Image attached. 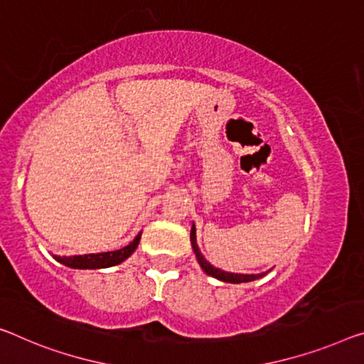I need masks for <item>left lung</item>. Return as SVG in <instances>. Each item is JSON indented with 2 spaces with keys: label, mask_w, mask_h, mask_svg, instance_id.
Masks as SVG:
<instances>
[{
  "label": "left lung",
  "mask_w": 364,
  "mask_h": 364,
  "mask_svg": "<svg viewBox=\"0 0 364 364\" xmlns=\"http://www.w3.org/2000/svg\"><path fill=\"white\" fill-rule=\"evenodd\" d=\"M190 242H192V249L195 252V257H197L201 270H203L206 275L220 279V282H225V283H249V282H254V279L262 278L264 275H267L268 272H270V270H268V272H262V273H232V272H225V270H221V268L213 267L208 260L205 259L203 254L200 252L198 244H197V229H195V225H192V231H190Z\"/></svg>",
  "instance_id": "obj_1"
}]
</instances>
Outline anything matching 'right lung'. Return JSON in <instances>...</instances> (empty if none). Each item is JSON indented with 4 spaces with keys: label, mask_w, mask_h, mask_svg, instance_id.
I'll list each match as a JSON object with an SVG mask.
<instances>
[{
    "label": "right lung",
    "mask_w": 364,
    "mask_h": 364,
    "mask_svg": "<svg viewBox=\"0 0 364 364\" xmlns=\"http://www.w3.org/2000/svg\"><path fill=\"white\" fill-rule=\"evenodd\" d=\"M139 239H141V232L132 240L130 244L125 245L119 250H110V252H100V254H85V255H70V257H60L53 255V259L70 268H77V270H96V268H109L114 265H119L122 262L127 260L133 252H135Z\"/></svg>",
    "instance_id": "add662e5"
}]
</instances>
